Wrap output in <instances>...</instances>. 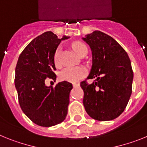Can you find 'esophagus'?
<instances>
[{"label":"esophagus","mask_w":147,"mask_h":147,"mask_svg":"<svg viewBox=\"0 0 147 147\" xmlns=\"http://www.w3.org/2000/svg\"><path fill=\"white\" fill-rule=\"evenodd\" d=\"M72 85H73V87H78V86H80V84H78V83H73L72 84Z\"/></svg>","instance_id":"esophagus-1"}]
</instances>
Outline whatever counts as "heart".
<instances>
[{"mask_svg":"<svg viewBox=\"0 0 147 147\" xmlns=\"http://www.w3.org/2000/svg\"><path fill=\"white\" fill-rule=\"evenodd\" d=\"M72 48L78 55L81 56L86 51H88L87 47L81 42H75L72 43ZM61 47H58L55 50L53 55V61L56 67H61ZM86 74V71L82 67H67L60 72L59 78L62 81L69 82H76L81 80Z\"/></svg>","mask_w":147,"mask_h":147,"instance_id":"1","label":"heart"}]
</instances>
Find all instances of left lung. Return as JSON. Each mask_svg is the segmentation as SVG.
I'll return each instance as SVG.
<instances>
[{"instance_id": "8db88e82", "label": "left lung", "mask_w": 147, "mask_h": 147, "mask_svg": "<svg viewBox=\"0 0 147 147\" xmlns=\"http://www.w3.org/2000/svg\"><path fill=\"white\" fill-rule=\"evenodd\" d=\"M92 52V66L81 82L84 104L91 118L100 121L118 118L127 107L132 89L133 71L127 52L109 35L94 31L83 38Z\"/></svg>"}]
</instances>
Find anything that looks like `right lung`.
Listing matches in <instances>:
<instances>
[{
    "instance_id": "add662e5",
    "label": "right lung",
    "mask_w": 147,
    "mask_h": 147,
    "mask_svg": "<svg viewBox=\"0 0 147 147\" xmlns=\"http://www.w3.org/2000/svg\"><path fill=\"white\" fill-rule=\"evenodd\" d=\"M52 32L33 39L20 53L15 67V85L20 107L35 124L52 127L66 118L72 84L62 81L47 86V78L56 80L53 55L62 40Z\"/></svg>"
}]
</instances>
